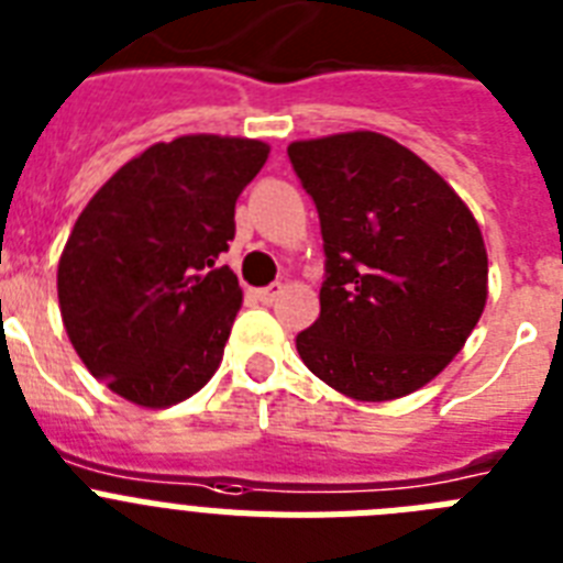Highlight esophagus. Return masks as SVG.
Returning a JSON list of instances; mask_svg holds the SVG:
<instances>
[{
    "label": "esophagus",
    "mask_w": 563,
    "mask_h": 563,
    "mask_svg": "<svg viewBox=\"0 0 563 563\" xmlns=\"http://www.w3.org/2000/svg\"><path fill=\"white\" fill-rule=\"evenodd\" d=\"M280 291H283V283H272V286H266V288H257V300L261 302H275L277 297H280Z\"/></svg>",
    "instance_id": "34e87169"
}]
</instances>
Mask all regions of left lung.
Returning a JSON list of instances; mask_svg holds the SVG:
<instances>
[{
	"label": "left lung",
	"mask_w": 563,
	"mask_h": 563,
	"mask_svg": "<svg viewBox=\"0 0 563 563\" xmlns=\"http://www.w3.org/2000/svg\"><path fill=\"white\" fill-rule=\"evenodd\" d=\"M320 214V317L297 334L314 376L356 402L408 397L448 368L487 302L482 229L408 146L356 130L288 144Z\"/></svg>",
	"instance_id": "1"
}]
</instances>
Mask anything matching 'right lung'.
<instances>
[{"mask_svg": "<svg viewBox=\"0 0 563 563\" xmlns=\"http://www.w3.org/2000/svg\"><path fill=\"white\" fill-rule=\"evenodd\" d=\"M266 158L254 139L161 141L78 214L58 261V309L87 371L126 402H184L221 365L243 291L218 254Z\"/></svg>", "mask_w": 563, "mask_h": 563, "instance_id": "1", "label": "right lung"}]
</instances>
